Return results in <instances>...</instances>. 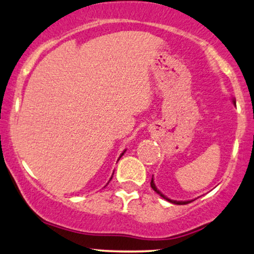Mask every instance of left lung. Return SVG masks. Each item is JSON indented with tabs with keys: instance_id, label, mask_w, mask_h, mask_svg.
<instances>
[{
	"instance_id": "left-lung-1",
	"label": "left lung",
	"mask_w": 254,
	"mask_h": 254,
	"mask_svg": "<svg viewBox=\"0 0 254 254\" xmlns=\"http://www.w3.org/2000/svg\"><path fill=\"white\" fill-rule=\"evenodd\" d=\"M234 105H236V101L234 100ZM151 187H152V189L153 190H154L156 193H159L160 195H161V197L163 198V199H166V200H168V201L169 202H173V203H176V205H187V203H189V202H191L192 200H189V201H176V200H171V199H169V198H167L166 195L164 194H162L161 192H160L158 189H156V187H155V184H154V181H153V178H152V181H151Z\"/></svg>"
}]
</instances>
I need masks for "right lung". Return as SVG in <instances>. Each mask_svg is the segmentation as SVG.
Wrapping results in <instances>:
<instances>
[{"label":"right lung","mask_w":254,"mask_h":254,"mask_svg":"<svg viewBox=\"0 0 254 254\" xmlns=\"http://www.w3.org/2000/svg\"><path fill=\"white\" fill-rule=\"evenodd\" d=\"M124 153H126V151H124V152H123V153H122V154H121V156H122V155H123V154H124ZM121 156H120V158H119V160H120V159H121ZM112 178H113V176H112Z\"/></svg>","instance_id":"obj_1"}]
</instances>
